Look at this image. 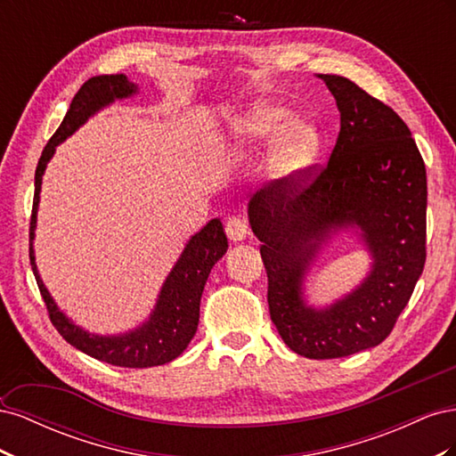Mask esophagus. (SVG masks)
<instances>
[{
    "label": "esophagus",
    "mask_w": 456,
    "mask_h": 456,
    "mask_svg": "<svg viewBox=\"0 0 456 456\" xmlns=\"http://www.w3.org/2000/svg\"><path fill=\"white\" fill-rule=\"evenodd\" d=\"M226 236L232 241H243L247 236H249V226H247L243 218L230 216L226 220Z\"/></svg>",
    "instance_id": "1"
}]
</instances>
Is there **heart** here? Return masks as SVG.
<instances>
[{"mask_svg": "<svg viewBox=\"0 0 456 456\" xmlns=\"http://www.w3.org/2000/svg\"><path fill=\"white\" fill-rule=\"evenodd\" d=\"M285 108L260 102L233 123V131L243 142L262 144L272 136L275 141L270 151L273 173L291 176L306 169L320 148V133L306 119H291Z\"/></svg>", "mask_w": 456, "mask_h": 456, "instance_id": "heart-1", "label": "heart"}]
</instances>
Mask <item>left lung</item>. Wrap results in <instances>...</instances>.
<instances>
[{
	"label": "left lung",
	"instance_id": "obj_1",
	"mask_svg": "<svg viewBox=\"0 0 456 456\" xmlns=\"http://www.w3.org/2000/svg\"><path fill=\"white\" fill-rule=\"evenodd\" d=\"M317 77L338 106L337 144L320 171L260 188L249 201V224L262 241L280 337L298 355L335 360L379 346L407 306L426 262L428 190L405 121L348 77ZM352 225L362 230L373 258L368 278L330 307H308L301 283L309 265L333 232Z\"/></svg>",
	"mask_w": 456,
	"mask_h": 456
}]
</instances>
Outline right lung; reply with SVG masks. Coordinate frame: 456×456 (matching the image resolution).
<instances>
[{
    "mask_svg": "<svg viewBox=\"0 0 456 456\" xmlns=\"http://www.w3.org/2000/svg\"><path fill=\"white\" fill-rule=\"evenodd\" d=\"M136 89L139 87L129 81L127 76L116 74L91 77L76 93L70 110L66 112L57 133L51 136V141L41 151L36 167V191L30 218V265L39 293L45 300L51 323L66 342H70L74 348L99 362L118 367L144 369L173 362L175 357L186 350L190 340L194 338L200 323V302L205 281L209 278L215 262L223 258L228 249V240L220 218L209 220L196 236L190 238L183 255L178 256L176 265L169 272L167 280H165L148 322L129 330V333L110 337L87 333L86 329L68 320L59 306L54 305L47 287L39 278L32 243L36 236L34 230L37 220L41 178H44L47 163L54 154V148L66 141L68 136L74 134L101 108L112 104L114 101L127 99V96L136 93Z\"/></svg>",
    "mask_w": 456,
    "mask_h": 456,
    "instance_id": "add662e5",
    "label": "right lung"
}]
</instances>
